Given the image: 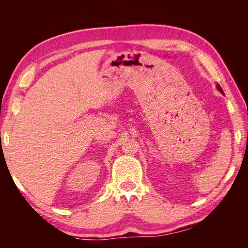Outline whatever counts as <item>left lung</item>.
<instances>
[{"label": "left lung", "instance_id": "1", "mask_svg": "<svg viewBox=\"0 0 248 248\" xmlns=\"http://www.w3.org/2000/svg\"><path fill=\"white\" fill-rule=\"evenodd\" d=\"M216 88H217V90H218V91L221 93V94H223V91H222V89H221V87L219 86V85H217L216 86Z\"/></svg>", "mask_w": 248, "mask_h": 248}]
</instances>
